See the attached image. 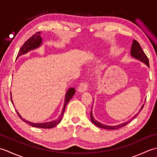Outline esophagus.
<instances>
[{
	"label": "esophagus",
	"instance_id": "esophagus-1",
	"mask_svg": "<svg viewBox=\"0 0 157 157\" xmlns=\"http://www.w3.org/2000/svg\"><path fill=\"white\" fill-rule=\"evenodd\" d=\"M88 89V85L86 82H82L80 84H79V87L78 88V92L83 93L87 90Z\"/></svg>",
	"mask_w": 157,
	"mask_h": 157
}]
</instances>
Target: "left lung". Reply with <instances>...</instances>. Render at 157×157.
I'll use <instances>...</instances> for the list:
<instances>
[{
  "mask_svg": "<svg viewBox=\"0 0 157 157\" xmlns=\"http://www.w3.org/2000/svg\"><path fill=\"white\" fill-rule=\"evenodd\" d=\"M131 56H132L133 58H134L137 60H139V61H140L141 62L144 63L145 65H147L148 67H149V61H148V59L146 55H145V53L143 51V50L142 49L139 43L136 40H134L132 42V47H131ZM144 107V105H143L141 108L140 109L138 113H136V114L132 117V118L131 119H129V121L124 122V123H120L119 125H105V124H102L101 122H99L98 121H96V120L93 117V114H92V111L91 110L90 111V119H91V121L93 123V124H94L95 125H96L97 127L100 128H102V129H119V128H121L122 127L125 126V125L128 124V123H129L130 121H132V120L134 119L135 117H136V116L138 115V113L141 111V110Z\"/></svg>",
  "mask_w": 157,
  "mask_h": 157,
  "instance_id": "left-lung-1",
  "label": "left lung"
}]
</instances>
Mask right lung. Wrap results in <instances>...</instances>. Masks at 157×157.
Listing matches in <instances>:
<instances>
[{
    "mask_svg": "<svg viewBox=\"0 0 157 157\" xmlns=\"http://www.w3.org/2000/svg\"><path fill=\"white\" fill-rule=\"evenodd\" d=\"M40 32L36 33L35 34L33 35L31 38H29L28 40L26 41L24 44H23L22 47L19 50L16 59H17L18 57H19L20 56L25 55L26 53H28V52L32 51V50H35L36 48H39L40 46H41V45L42 44V38L40 36ZM75 90L74 88H70L68 89V90L66 92L65 96L64 105H63V108L62 109V112L61 113V115H60L58 119H56L55 120H52V121H48V122H44V123L31 122V121H28V120H26L25 119H23L22 117L19 115V113L17 112V110H16V112H17V115H19L20 119H21L23 121L28 123V124H29L32 127H34V128H44V129L52 128H54V127H55L56 125H57L61 121L63 114H64V112H65V106H66L67 104L69 102L70 100L73 98V95L75 94ZM11 102L13 104L12 96L11 97ZM13 105H14V104H13Z\"/></svg>",
    "mask_w": 157,
    "mask_h": 157,
    "instance_id": "obj_1",
    "label": "right lung"
}]
</instances>
